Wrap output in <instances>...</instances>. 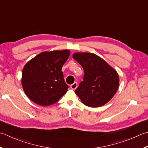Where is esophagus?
Segmentation results:
<instances>
[{
	"instance_id": "34e87169",
	"label": "esophagus",
	"mask_w": 148,
	"mask_h": 148,
	"mask_svg": "<svg viewBox=\"0 0 148 148\" xmlns=\"http://www.w3.org/2000/svg\"><path fill=\"white\" fill-rule=\"evenodd\" d=\"M77 87V82H74V83H72V85H71V88L72 89H74L75 90Z\"/></svg>"
}]
</instances>
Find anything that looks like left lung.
<instances>
[{"label": "left lung", "instance_id": "1", "mask_svg": "<svg viewBox=\"0 0 148 148\" xmlns=\"http://www.w3.org/2000/svg\"><path fill=\"white\" fill-rule=\"evenodd\" d=\"M72 57L84 70L83 82L75 90L85 106L98 107L111 100L119 87L116 70L98 56L90 52H76Z\"/></svg>", "mask_w": 148, "mask_h": 148}]
</instances>
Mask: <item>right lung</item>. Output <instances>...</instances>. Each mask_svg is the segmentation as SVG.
Masks as SVG:
<instances>
[{"label":"right lung","mask_w":148,"mask_h":148,"mask_svg":"<svg viewBox=\"0 0 148 148\" xmlns=\"http://www.w3.org/2000/svg\"><path fill=\"white\" fill-rule=\"evenodd\" d=\"M69 50H53L39 53L26 63L21 83L30 100L41 106L56 103L68 90L61 71L68 60Z\"/></svg>","instance_id":"obj_1"}]
</instances>
